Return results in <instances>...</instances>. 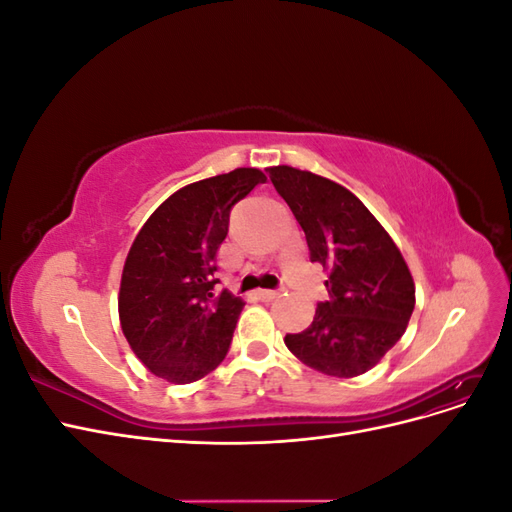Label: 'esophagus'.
Segmentation results:
<instances>
[{
	"mask_svg": "<svg viewBox=\"0 0 512 512\" xmlns=\"http://www.w3.org/2000/svg\"><path fill=\"white\" fill-rule=\"evenodd\" d=\"M282 297V288H277V290H258V299H262V301H275V299H280Z\"/></svg>",
	"mask_w": 512,
	"mask_h": 512,
	"instance_id": "esophagus-1",
	"label": "esophagus"
}]
</instances>
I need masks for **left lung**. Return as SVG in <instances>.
Here are the masks:
<instances>
[{
	"instance_id": "obj_1",
	"label": "left lung",
	"mask_w": 512,
	"mask_h": 512,
	"mask_svg": "<svg viewBox=\"0 0 512 512\" xmlns=\"http://www.w3.org/2000/svg\"><path fill=\"white\" fill-rule=\"evenodd\" d=\"M267 173L305 232L309 260L329 269V299L318 303L305 331L288 333L284 342L322 374L361 376L408 327L414 282L406 260L344 185L292 166H273Z\"/></svg>"
}]
</instances>
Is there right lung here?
I'll use <instances>...</instances> for the list:
<instances>
[{
    "instance_id": "1",
    "label": "right lung",
    "mask_w": 512,
    "mask_h": 512,
    "mask_svg": "<svg viewBox=\"0 0 512 512\" xmlns=\"http://www.w3.org/2000/svg\"><path fill=\"white\" fill-rule=\"evenodd\" d=\"M267 177L258 168L185 185L138 232L119 288L123 335L143 365L175 384L207 376L228 354L243 301L213 273L230 211Z\"/></svg>"
}]
</instances>
